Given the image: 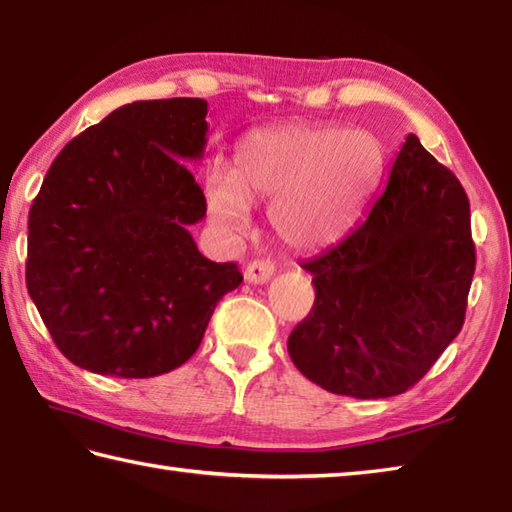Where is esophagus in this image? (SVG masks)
I'll list each match as a JSON object with an SVG mask.
<instances>
[{"instance_id":"1","label":"esophagus","mask_w":512,"mask_h":512,"mask_svg":"<svg viewBox=\"0 0 512 512\" xmlns=\"http://www.w3.org/2000/svg\"><path fill=\"white\" fill-rule=\"evenodd\" d=\"M274 276V263L269 260H254L245 267V281L252 285H265Z\"/></svg>"}]
</instances>
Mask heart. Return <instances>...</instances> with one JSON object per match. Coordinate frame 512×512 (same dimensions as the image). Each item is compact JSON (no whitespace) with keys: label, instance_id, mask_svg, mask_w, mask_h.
<instances>
[{"label":"heart","instance_id":"b5f03b06","mask_svg":"<svg viewBox=\"0 0 512 512\" xmlns=\"http://www.w3.org/2000/svg\"><path fill=\"white\" fill-rule=\"evenodd\" d=\"M381 169L383 147L365 129H260L238 144L234 173H207V209L220 227L240 231L249 202L272 200L274 236L294 252H314L345 234Z\"/></svg>","mask_w":512,"mask_h":512}]
</instances>
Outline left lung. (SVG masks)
I'll return each instance as SVG.
<instances>
[{
  "label": "left lung",
  "instance_id": "8db88e82",
  "mask_svg": "<svg viewBox=\"0 0 512 512\" xmlns=\"http://www.w3.org/2000/svg\"><path fill=\"white\" fill-rule=\"evenodd\" d=\"M301 267L316 298L287 339L296 368L354 399L406 392L464 325L475 274L466 191L410 133L361 223Z\"/></svg>",
  "mask_w": 512,
  "mask_h": 512
}]
</instances>
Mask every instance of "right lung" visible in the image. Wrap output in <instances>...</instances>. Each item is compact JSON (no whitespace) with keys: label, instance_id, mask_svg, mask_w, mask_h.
Here are the masks:
<instances>
[{"label":"right lung","instance_id":"add662e5","mask_svg":"<svg viewBox=\"0 0 512 512\" xmlns=\"http://www.w3.org/2000/svg\"><path fill=\"white\" fill-rule=\"evenodd\" d=\"M207 100L124 104L53 160L28 214L26 287L60 352L104 376L180 368L243 283L198 252L207 214L185 162L207 147Z\"/></svg>","mask_w":512,"mask_h":512}]
</instances>
